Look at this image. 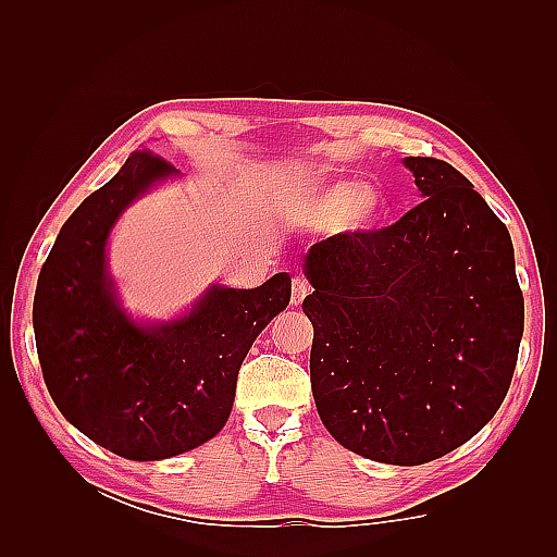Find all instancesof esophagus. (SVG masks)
Returning <instances> with one entry per match:
<instances>
[{"label":"esophagus","instance_id":"1","mask_svg":"<svg viewBox=\"0 0 557 557\" xmlns=\"http://www.w3.org/2000/svg\"><path fill=\"white\" fill-rule=\"evenodd\" d=\"M309 295V283L305 276H295L293 278V290H290V301L293 307H299L301 301H305V297Z\"/></svg>","mask_w":557,"mask_h":557}]
</instances>
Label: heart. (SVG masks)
Returning a JSON list of instances; mask_svg holds the SVG:
<instances>
[{
  "instance_id": "obj_1",
  "label": "heart",
  "mask_w": 557,
  "mask_h": 557,
  "mask_svg": "<svg viewBox=\"0 0 557 557\" xmlns=\"http://www.w3.org/2000/svg\"><path fill=\"white\" fill-rule=\"evenodd\" d=\"M318 209L327 221H342V227L348 232H364L376 225L383 201L369 185L339 181L318 193Z\"/></svg>"
}]
</instances>
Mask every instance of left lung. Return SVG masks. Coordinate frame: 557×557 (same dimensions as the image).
I'll return each instance as SVG.
<instances>
[{
	"instance_id": "1",
	"label": "left lung",
	"mask_w": 557,
	"mask_h": 557,
	"mask_svg": "<svg viewBox=\"0 0 557 557\" xmlns=\"http://www.w3.org/2000/svg\"><path fill=\"white\" fill-rule=\"evenodd\" d=\"M423 201L391 227L313 244L301 301L311 391L362 458L413 467L469 442L507 397L525 305L509 230L455 166L404 158Z\"/></svg>"
}]
</instances>
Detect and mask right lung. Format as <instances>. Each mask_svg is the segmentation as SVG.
Wrapping results in <instances>:
<instances>
[{
  "label": "right lung",
  "instance_id": "right-lung-1",
  "mask_svg": "<svg viewBox=\"0 0 557 557\" xmlns=\"http://www.w3.org/2000/svg\"><path fill=\"white\" fill-rule=\"evenodd\" d=\"M172 178L176 166L134 150L62 225L32 309L44 381L60 413L137 462L193 450L225 428L239 367L288 307L293 285L285 272L250 290L213 283L176 318L127 313L109 272L111 230L134 199Z\"/></svg>",
  "mask_w": 557,
  "mask_h": 557
}]
</instances>
